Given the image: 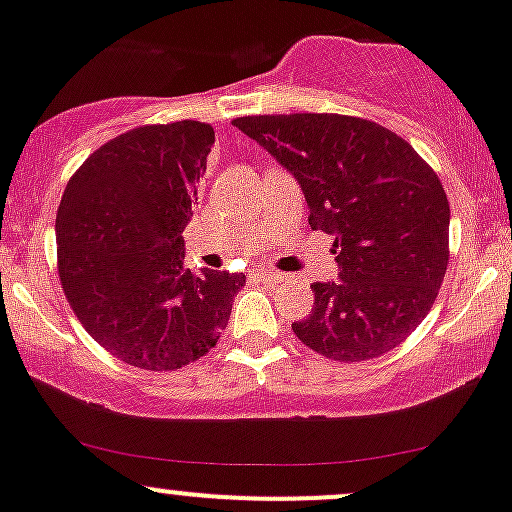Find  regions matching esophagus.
Wrapping results in <instances>:
<instances>
[{"instance_id":"esophagus-1","label":"esophagus","mask_w":512,"mask_h":512,"mask_svg":"<svg viewBox=\"0 0 512 512\" xmlns=\"http://www.w3.org/2000/svg\"><path fill=\"white\" fill-rule=\"evenodd\" d=\"M256 276L261 280H266V283H278V280H283L285 276L278 271H271V268H256Z\"/></svg>"}]
</instances>
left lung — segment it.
I'll return each mask as SVG.
<instances>
[{"instance_id":"obj_1","label":"left lung","mask_w":512,"mask_h":512,"mask_svg":"<svg viewBox=\"0 0 512 512\" xmlns=\"http://www.w3.org/2000/svg\"><path fill=\"white\" fill-rule=\"evenodd\" d=\"M234 126L295 175L310 227L334 236L339 280L310 285L312 315L293 324L300 342L344 364L405 342L449 263V202L437 173L368 119L258 114Z\"/></svg>"}]
</instances>
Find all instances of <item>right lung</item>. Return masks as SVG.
Here are the masks:
<instances>
[{
	"label": "right lung",
	"mask_w": 512,
	"mask_h": 512,
	"mask_svg": "<svg viewBox=\"0 0 512 512\" xmlns=\"http://www.w3.org/2000/svg\"><path fill=\"white\" fill-rule=\"evenodd\" d=\"M214 129L148 124L97 148L68 180L56 217L65 298L124 364L175 371L217 344L246 276L185 268L183 232Z\"/></svg>",
	"instance_id": "right-lung-1"
}]
</instances>
